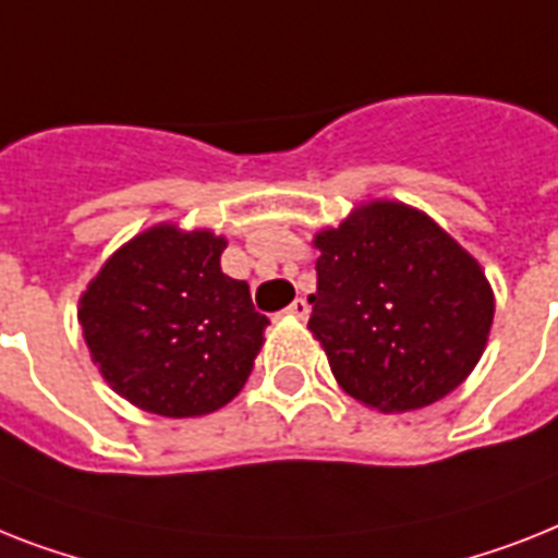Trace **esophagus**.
Wrapping results in <instances>:
<instances>
[{
  "mask_svg": "<svg viewBox=\"0 0 558 558\" xmlns=\"http://www.w3.org/2000/svg\"><path fill=\"white\" fill-rule=\"evenodd\" d=\"M288 313H290V316H296V319H307V313H311V305H307L305 299L299 296V299H293V302H290Z\"/></svg>",
  "mask_w": 558,
  "mask_h": 558,
  "instance_id": "1",
  "label": "esophagus"
}]
</instances>
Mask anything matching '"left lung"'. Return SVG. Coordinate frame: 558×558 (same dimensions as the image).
Here are the masks:
<instances>
[{"instance_id":"1","label":"left lung","mask_w":558,"mask_h":558,"mask_svg":"<svg viewBox=\"0 0 558 558\" xmlns=\"http://www.w3.org/2000/svg\"><path fill=\"white\" fill-rule=\"evenodd\" d=\"M307 328L344 393L381 413L439 402L485 351L494 293L425 214L373 202L316 236Z\"/></svg>"}]
</instances>
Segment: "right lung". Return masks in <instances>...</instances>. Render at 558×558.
I'll return each mask as SVG.
<instances>
[{
	"mask_svg": "<svg viewBox=\"0 0 558 558\" xmlns=\"http://www.w3.org/2000/svg\"><path fill=\"white\" fill-rule=\"evenodd\" d=\"M225 239L159 225L105 262L80 322L110 388L170 418L219 411L242 390L268 316L219 268Z\"/></svg>",
	"mask_w": 558,
	"mask_h": 558,
	"instance_id": "obj_1",
	"label": "right lung"
}]
</instances>
